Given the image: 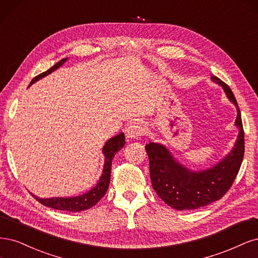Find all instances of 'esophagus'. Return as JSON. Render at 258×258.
I'll list each match as a JSON object with an SVG mask.
<instances>
[{
	"instance_id": "34e87169",
	"label": "esophagus",
	"mask_w": 258,
	"mask_h": 258,
	"mask_svg": "<svg viewBox=\"0 0 258 258\" xmlns=\"http://www.w3.org/2000/svg\"><path fill=\"white\" fill-rule=\"evenodd\" d=\"M146 132V126L143 122H133L130 124L126 130V137L134 139L139 136H143Z\"/></svg>"
}]
</instances>
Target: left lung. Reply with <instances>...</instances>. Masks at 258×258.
<instances>
[{
    "mask_svg": "<svg viewBox=\"0 0 258 258\" xmlns=\"http://www.w3.org/2000/svg\"><path fill=\"white\" fill-rule=\"evenodd\" d=\"M211 80L221 86L229 102L237 108L235 125L239 133L230 152L212 167L193 170L179 163L162 144L146 145L152 186L162 201L176 210H194L217 202L234 183L244 155V132L241 113L230 88L215 76Z\"/></svg>",
    "mask_w": 258,
    "mask_h": 258,
    "instance_id": "left-lung-1",
    "label": "left lung"
}]
</instances>
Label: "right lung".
Wrapping results in <instances>:
<instances>
[{
	"mask_svg": "<svg viewBox=\"0 0 258 258\" xmlns=\"http://www.w3.org/2000/svg\"><path fill=\"white\" fill-rule=\"evenodd\" d=\"M68 60H69L68 57H65V59H62L55 65H53L51 69H49L48 71L39 74L38 76L32 79L30 86L35 84V82L38 81L39 79L46 77L47 75L51 74L53 71L61 68V66ZM124 145H125V137H124V133H119L118 135H115L106 141V144L103 147V150H102L103 154L105 156L103 172L101 174V177H99L96 185L93 186L90 190H88L87 193H84L79 196H73V197H51V198H39L32 193H31V195L34 197L37 202H39L41 205H44L49 208H52V209H56V210L80 212V211L90 209V208H92L99 201H101V198L106 194L107 188H108V186H109V183H110V172H111L112 159L115 155V153L120 151L121 149L124 147Z\"/></svg>",
	"mask_w": 258,
	"mask_h": 258,
	"instance_id": "right-lung-1",
	"label": "right lung"
}]
</instances>
